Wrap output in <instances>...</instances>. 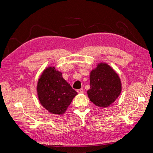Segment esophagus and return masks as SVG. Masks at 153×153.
Returning <instances> with one entry per match:
<instances>
[{
  "label": "esophagus",
  "instance_id": "esophagus-1",
  "mask_svg": "<svg viewBox=\"0 0 153 153\" xmlns=\"http://www.w3.org/2000/svg\"><path fill=\"white\" fill-rule=\"evenodd\" d=\"M77 92H78V93H83V92H84V90H83L82 89H78Z\"/></svg>",
  "mask_w": 153,
  "mask_h": 153
}]
</instances>
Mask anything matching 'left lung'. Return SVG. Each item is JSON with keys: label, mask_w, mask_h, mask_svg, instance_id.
I'll use <instances>...</instances> for the list:
<instances>
[{"label": "left lung", "mask_w": 153, "mask_h": 153, "mask_svg": "<svg viewBox=\"0 0 153 153\" xmlns=\"http://www.w3.org/2000/svg\"><path fill=\"white\" fill-rule=\"evenodd\" d=\"M90 89L87 95L95 105L106 108L121 93L122 84L117 73L108 64L100 62L90 73Z\"/></svg>", "instance_id": "left-lung-1"}]
</instances>
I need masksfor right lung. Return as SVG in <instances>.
Instances as JSON below:
<instances>
[{"mask_svg": "<svg viewBox=\"0 0 153 153\" xmlns=\"http://www.w3.org/2000/svg\"><path fill=\"white\" fill-rule=\"evenodd\" d=\"M37 93L41 105L53 114L65 113L78 94L54 66L45 69L38 81Z\"/></svg>", "mask_w": 153, "mask_h": 153, "instance_id": "right-lung-1", "label": "right lung"}]
</instances>
